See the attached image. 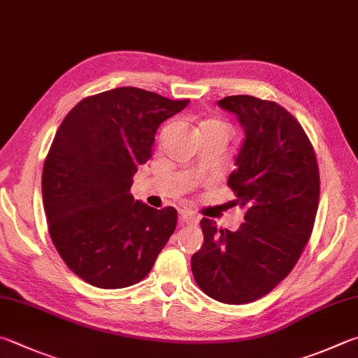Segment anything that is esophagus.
Here are the masks:
<instances>
[{"instance_id":"obj_1","label":"esophagus","mask_w":358,"mask_h":358,"mask_svg":"<svg viewBox=\"0 0 358 358\" xmlns=\"http://www.w3.org/2000/svg\"><path fill=\"white\" fill-rule=\"evenodd\" d=\"M197 222H199V217L194 213L187 211V210L180 211V224L181 225H197Z\"/></svg>"}]
</instances>
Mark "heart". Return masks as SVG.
<instances>
[{
    "instance_id": "b5f03b06",
    "label": "heart",
    "mask_w": 358,
    "mask_h": 358,
    "mask_svg": "<svg viewBox=\"0 0 358 358\" xmlns=\"http://www.w3.org/2000/svg\"><path fill=\"white\" fill-rule=\"evenodd\" d=\"M203 125H217V127H220V128H224L225 131H227L225 125H222V123H220V122H206V123H203Z\"/></svg>"
}]
</instances>
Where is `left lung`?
Instances as JSON below:
<instances>
[{
	"mask_svg": "<svg viewBox=\"0 0 358 358\" xmlns=\"http://www.w3.org/2000/svg\"><path fill=\"white\" fill-rule=\"evenodd\" d=\"M217 105L245 134L227 181L231 206L245 214L236 231L201 219L203 245L191 268L206 296L241 305L268 294L294 268L315 225L320 171L301 123L275 101L231 95Z\"/></svg>",
	"mask_w": 358,
	"mask_h": 358,
	"instance_id": "left-lung-1",
	"label": "left lung"
}]
</instances>
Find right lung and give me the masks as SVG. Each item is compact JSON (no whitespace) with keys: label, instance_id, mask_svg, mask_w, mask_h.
Segmentation results:
<instances>
[{"label":"right lung","instance_id":"add662e5","mask_svg":"<svg viewBox=\"0 0 358 358\" xmlns=\"http://www.w3.org/2000/svg\"><path fill=\"white\" fill-rule=\"evenodd\" d=\"M189 105L139 87L81 100L62 120L42 172L48 231L71 272L96 288H127L152 271L177 210L134 200L162 122Z\"/></svg>","mask_w":358,"mask_h":358}]
</instances>
